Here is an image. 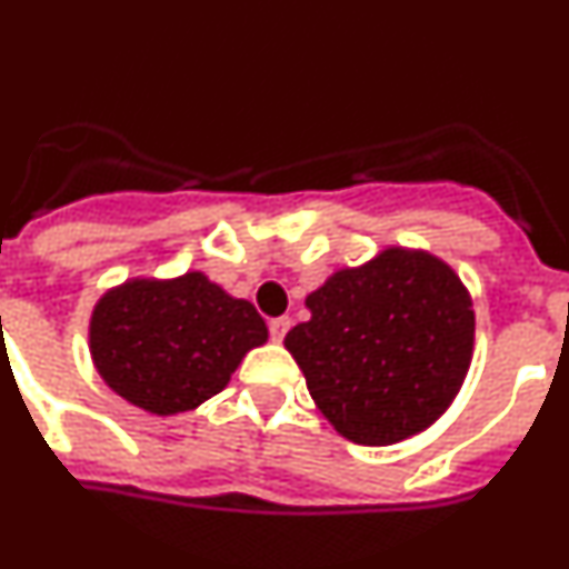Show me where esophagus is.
Returning <instances> with one entry per match:
<instances>
[{
	"label": "esophagus",
	"instance_id": "esophagus-1",
	"mask_svg": "<svg viewBox=\"0 0 569 569\" xmlns=\"http://www.w3.org/2000/svg\"><path fill=\"white\" fill-rule=\"evenodd\" d=\"M289 326H291L289 317H274V320L269 322V337H272V342H283Z\"/></svg>",
	"mask_w": 569,
	"mask_h": 569
}]
</instances>
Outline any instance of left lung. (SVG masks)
I'll list each match as a JSON object with an SVG mask.
<instances>
[{"mask_svg":"<svg viewBox=\"0 0 569 569\" xmlns=\"http://www.w3.org/2000/svg\"><path fill=\"white\" fill-rule=\"evenodd\" d=\"M309 322L283 345L342 438L390 446L432 427L475 350L471 295L446 260L387 247L306 297Z\"/></svg>","mask_w":569,"mask_h":569,"instance_id":"obj_1","label":"left lung"}]
</instances>
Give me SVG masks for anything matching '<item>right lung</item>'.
Wrapping results in <instances>:
<instances>
[{
	"instance_id": "add662e5",
	"label": "right lung",
	"mask_w": 569,
	"mask_h": 569,
	"mask_svg": "<svg viewBox=\"0 0 569 569\" xmlns=\"http://www.w3.org/2000/svg\"><path fill=\"white\" fill-rule=\"evenodd\" d=\"M267 339L252 302L227 295L204 272L126 280L94 302L89 320L100 379L151 416L204 405Z\"/></svg>"
}]
</instances>
